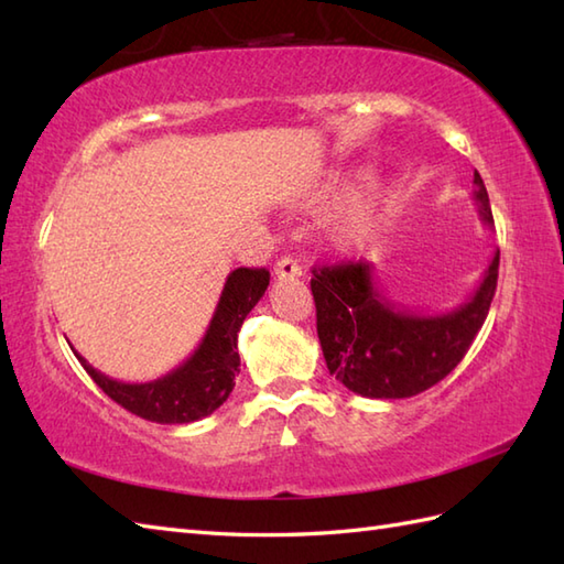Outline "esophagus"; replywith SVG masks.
<instances>
[{
	"instance_id": "1",
	"label": "esophagus",
	"mask_w": 564,
	"mask_h": 564,
	"mask_svg": "<svg viewBox=\"0 0 564 564\" xmlns=\"http://www.w3.org/2000/svg\"><path fill=\"white\" fill-rule=\"evenodd\" d=\"M273 273L279 275V279H297V275H303L301 263H297V261L291 259V257H283V259L275 261Z\"/></svg>"
}]
</instances>
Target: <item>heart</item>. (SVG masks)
I'll use <instances>...</instances> for the list:
<instances>
[{"instance_id": "1", "label": "heart", "mask_w": 564, "mask_h": 564, "mask_svg": "<svg viewBox=\"0 0 564 564\" xmlns=\"http://www.w3.org/2000/svg\"><path fill=\"white\" fill-rule=\"evenodd\" d=\"M346 184L334 186V191H344ZM392 203V191L386 184H373L368 188V194L356 203V206L344 215L339 225L341 242L361 247L370 242L380 230L382 220H386L388 208Z\"/></svg>"}]
</instances>
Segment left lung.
Returning a JSON list of instances; mask_svg holds the SVG:
<instances>
[{"instance_id": "obj_1", "label": "left lung", "mask_w": 564, "mask_h": 564, "mask_svg": "<svg viewBox=\"0 0 564 564\" xmlns=\"http://www.w3.org/2000/svg\"><path fill=\"white\" fill-rule=\"evenodd\" d=\"M480 218L492 227L482 176L475 172ZM499 251L480 285L448 313H419L388 297L373 263L364 259L313 269L317 337L332 376L370 400H402L434 388L463 361L482 329L497 291Z\"/></svg>"}]
</instances>
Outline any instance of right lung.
Here are the masks:
<instances>
[{
  "mask_svg": "<svg viewBox=\"0 0 564 564\" xmlns=\"http://www.w3.org/2000/svg\"><path fill=\"white\" fill-rule=\"evenodd\" d=\"M267 269H235L227 275L210 325L203 334L198 349L186 361L158 380L121 382L101 370L91 368L87 358L75 356L91 380L118 402L148 422L158 424H191L213 414L230 398L235 376L239 373L237 332L261 295L269 289Z\"/></svg>",
  "mask_w": 564,
  "mask_h": 564,
  "instance_id": "obj_1",
  "label": "right lung"
}]
</instances>
